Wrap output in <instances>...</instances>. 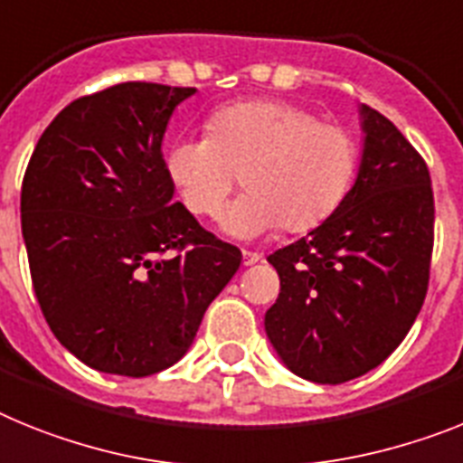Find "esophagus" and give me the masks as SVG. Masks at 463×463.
<instances>
[{
  "label": "esophagus",
  "mask_w": 463,
  "mask_h": 463,
  "mask_svg": "<svg viewBox=\"0 0 463 463\" xmlns=\"http://www.w3.org/2000/svg\"><path fill=\"white\" fill-rule=\"evenodd\" d=\"M260 259H263V256H260L259 251H242V263L247 265V268L249 265H256Z\"/></svg>",
  "instance_id": "esophagus-1"
}]
</instances>
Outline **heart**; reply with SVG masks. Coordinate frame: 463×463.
Returning a JSON list of instances; mask_svg holds the SVG:
<instances>
[{
    "label": "heart",
    "mask_w": 463,
    "mask_h": 463,
    "mask_svg": "<svg viewBox=\"0 0 463 463\" xmlns=\"http://www.w3.org/2000/svg\"><path fill=\"white\" fill-rule=\"evenodd\" d=\"M359 158L349 128L284 99H247L209 116L207 135L172 142L165 172L184 207L203 219L219 216L240 175L244 195L223 216L228 235H300L345 203Z\"/></svg>",
    "instance_id": "b5f03b06"
}]
</instances>
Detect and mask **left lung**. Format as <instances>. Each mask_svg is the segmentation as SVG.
Here are the masks:
<instances>
[{
	"label": "left lung",
	"instance_id": "8db88e82",
	"mask_svg": "<svg viewBox=\"0 0 463 463\" xmlns=\"http://www.w3.org/2000/svg\"><path fill=\"white\" fill-rule=\"evenodd\" d=\"M364 154L345 203L268 256L279 298L265 333L288 371L319 384L365 375L403 343L429 288L431 176L392 120L361 104Z\"/></svg>",
	"mask_w": 463,
	"mask_h": 463
}]
</instances>
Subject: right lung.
I'll list each match as a JSON object with an SVG mask.
<instances>
[{
  "mask_svg": "<svg viewBox=\"0 0 463 463\" xmlns=\"http://www.w3.org/2000/svg\"><path fill=\"white\" fill-rule=\"evenodd\" d=\"M193 92L128 81L74 99L27 165L32 287L60 345L95 371L146 377L175 365L242 263L172 203L160 146Z\"/></svg>",
  "mask_w": 463,
  "mask_h": 463,
  "instance_id": "add662e5",
  "label": "right lung"
}]
</instances>
